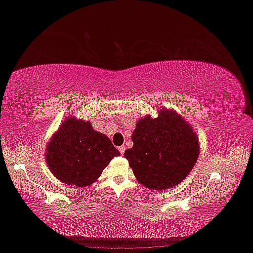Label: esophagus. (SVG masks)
Wrapping results in <instances>:
<instances>
[{
    "label": "esophagus",
    "mask_w": 253,
    "mask_h": 253,
    "mask_svg": "<svg viewBox=\"0 0 253 253\" xmlns=\"http://www.w3.org/2000/svg\"><path fill=\"white\" fill-rule=\"evenodd\" d=\"M118 149H119V152H121V154L123 155V154L125 153V151H126V146H124V145H123V146H119Z\"/></svg>",
    "instance_id": "esophagus-1"
}]
</instances>
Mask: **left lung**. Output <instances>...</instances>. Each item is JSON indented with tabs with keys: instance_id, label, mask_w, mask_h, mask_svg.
Returning a JSON list of instances; mask_svg holds the SVG:
<instances>
[{
	"instance_id": "left-lung-1",
	"label": "left lung",
	"mask_w": 253,
	"mask_h": 253,
	"mask_svg": "<svg viewBox=\"0 0 253 253\" xmlns=\"http://www.w3.org/2000/svg\"><path fill=\"white\" fill-rule=\"evenodd\" d=\"M134 145L124 157L140 184L154 191L178 185L194 168L200 154L199 137L174 110L163 108L158 117L136 123Z\"/></svg>"
}]
</instances>
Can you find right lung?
<instances>
[{"label":"right lung","instance_id":"1","mask_svg":"<svg viewBox=\"0 0 253 253\" xmlns=\"http://www.w3.org/2000/svg\"><path fill=\"white\" fill-rule=\"evenodd\" d=\"M45 161L55 177L68 185L89 186L121 153L89 122L67 118L45 148Z\"/></svg>","mask_w":253,"mask_h":253}]
</instances>
